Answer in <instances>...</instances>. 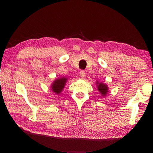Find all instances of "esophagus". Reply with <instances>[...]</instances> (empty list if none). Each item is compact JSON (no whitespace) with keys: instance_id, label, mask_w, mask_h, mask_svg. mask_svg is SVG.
<instances>
[{"instance_id":"1","label":"esophagus","mask_w":153,"mask_h":153,"mask_svg":"<svg viewBox=\"0 0 153 153\" xmlns=\"http://www.w3.org/2000/svg\"><path fill=\"white\" fill-rule=\"evenodd\" d=\"M85 74H85L84 71L82 70V71H79V75H80V76H81V77H82V78H84V77Z\"/></svg>"}]
</instances>
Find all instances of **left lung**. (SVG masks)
I'll return each mask as SVG.
<instances>
[{
	"instance_id": "1",
	"label": "left lung",
	"mask_w": 153,
	"mask_h": 153,
	"mask_svg": "<svg viewBox=\"0 0 153 153\" xmlns=\"http://www.w3.org/2000/svg\"><path fill=\"white\" fill-rule=\"evenodd\" d=\"M97 88L98 90L99 91L100 94H102V97H105L106 94H107L108 92V86L105 84H103L102 82H97Z\"/></svg>"
}]
</instances>
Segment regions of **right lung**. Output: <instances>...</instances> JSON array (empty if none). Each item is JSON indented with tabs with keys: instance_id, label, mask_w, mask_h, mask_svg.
Masks as SVG:
<instances>
[{
	"instance_id": "add662e5",
	"label": "right lung",
	"mask_w": 153,
	"mask_h": 153,
	"mask_svg": "<svg viewBox=\"0 0 153 153\" xmlns=\"http://www.w3.org/2000/svg\"><path fill=\"white\" fill-rule=\"evenodd\" d=\"M67 79L66 77H61V78L56 79L53 82L51 85V90L55 93V94L58 95L60 94L62 90H63L65 83L67 82Z\"/></svg>"
}]
</instances>
